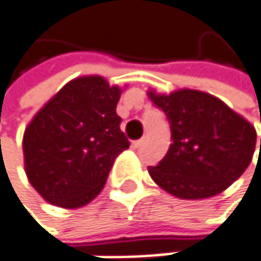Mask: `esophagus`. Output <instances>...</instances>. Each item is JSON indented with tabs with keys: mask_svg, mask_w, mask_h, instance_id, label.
Segmentation results:
<instances>
[{
	"mask_svg": "<svg viewBox=\"0 0 261 261\" xmlns=\"http://www.w3.org/2000/svg\"><path fill=\"white\" fill-rule=\"evenodd\" d=\"M143 145V139H139V140H134L133 142V146L134 148H139V146H142Z\"/></svg>",
	"mask_w": 261,
	"mask_h": 261,
	"instance_id": "esophagus-1",
	"label": "esophagus"
}]
</instances>
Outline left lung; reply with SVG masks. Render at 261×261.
<instances>
[{
  "instance_id": "obj_1",
  "label": "left lung",
  "mask_w": 261,
  "mask_h": 261,
  "mask_svg": "<svg viewBox=\"0 0 261 261\" xmlns=\"http://www.w3.org/2000/svg\"><path fill=\"white\" fill-rule=\"evenodd\" d=\"M169 119L172 143L148 172L165 192L180 199H205L246 171L257 142L254 125L222 99L202 90L146 92ZM261 152V139H260Z\"/></svg>"
}]
</instances>
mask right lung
<instances>
[{
  "instance_id": "add662e5",
  "label": "right lung",
  "mask_w": 261,
  "mask_h": 261,
  "mask_svg": "<svg viewBox=\"0 0 261 261\" xmlns=\"http://www.w3.org/2000/svg\"><path fill=\"white\" fill-rule=\"evenodd\" d=\"M127 86L101 75L68 81L28 122L22 137L30 184L49 204L80 208L102 190L115 159L130 146L118 101Z\"/></svg>"
}]
</instances>
